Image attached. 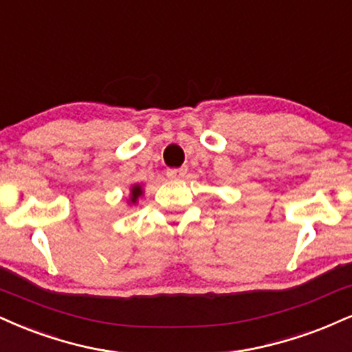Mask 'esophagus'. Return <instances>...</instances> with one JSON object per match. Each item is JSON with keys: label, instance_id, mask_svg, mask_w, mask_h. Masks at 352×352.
Instances as JSON below:
<instances>
[{"label": "esophagus", "instance_id": "obj_1", "mask_svg": "<svg viewBox=\"0 0 352 352\" xmlns=\"http://www.w3.org/2000/svg\"><path fill=\"white\" fill-rule=\"evenodd\" d=\"M188 168L187 167H180V168H167V177L172 180H180L187 175Z\"/></svg>", "mask_w": 352, "mask_h": 352}]
</instances>
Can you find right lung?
<instances>
[{"instance_id": "1", "label": "right lung", "mask_w": 352, "mask_h": 352, "mask_svg": "<svg viewBox=\"0 0 352 352\" xmlns=\"http://www.w3.org/2000/svg\"><path fill=\"white\" fill-rule=\"evenodd\" d=\"M131 195H133V197H131V201L135 203V200H138V198L142 195L141 187H139V185H134L133 190H131Z\"/></svg>"}]
</instances>
